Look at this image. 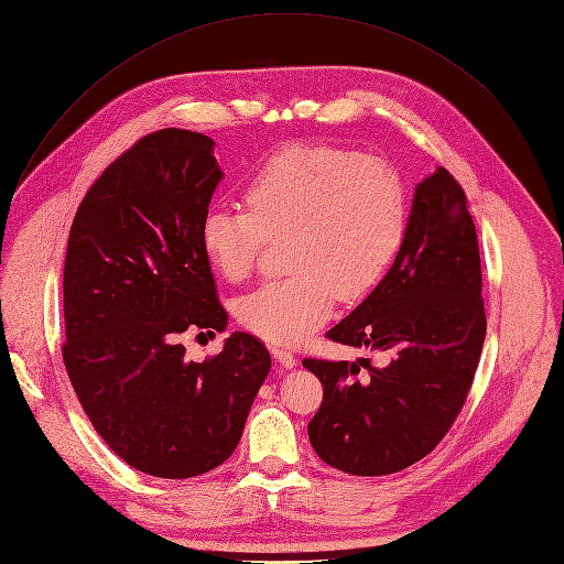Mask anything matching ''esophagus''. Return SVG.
<instances>
[{"instance_id":"obj_1","label":"esophagus","mask_w":564,"mask_h":564,"mask_svg":"<svg viewBox=\"0 0 564 564\" xmlns=\"http://www.w3.org/2000/svg\"><path fill=\"white\" fill-rule=\"evenodd\" d=\"M272 357L283 369H294L296 367V357L285 348H272Z\"/></svg>"}]
</instances>
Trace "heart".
I'll return each mask as SVG.
<instances>
[{"mask_svg": "<svg viewBox=\"0 0 564 564\" xmlns=\"http://www.w3.org/2000/svg\"><path fill=\"white\" fill-rule=\"evenodd\" d=\"M247 212L212 207L199 247L227 281H245L268 240L288 236L292 272L236 303V319L272 344H299L339 299L367 296L391 268L406 229L400 177L380 160L322 145L292 143L242 188Z\"/></svg>", "mask_w": 564, "mask_h": 564, "instance_id": "heart-1", "label": "heart"}]
</instances>
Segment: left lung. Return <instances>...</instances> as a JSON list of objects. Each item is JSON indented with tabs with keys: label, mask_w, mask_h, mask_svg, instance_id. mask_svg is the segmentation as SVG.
Segmentation results:
<instances>
[{
	"label": "left lung",
	"mask_w": 564,
	"mask_h": 564,
	"mask_svg": "<svg viewBox=\"0 0 564 564\" xmlns=\"http://www.w3.org/2000/svg\"><path fill=\"white\" fill-rule=\"evenodd\" d=\"M326 337L384 352L387 362L303 360L324 384L308 425L319 458L380 477L427 456L466 402L486 337L477 229L445 169L416 184L393 265ZM360 366L367 379L356 378Z\"/></svg>",
	"instance_id": "1"
}]
</instances>
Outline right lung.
Listing matches in <instances>:
<instances>
[{"mask_svg":"<svg viewBox=\"0 0 564 564\" xmlns=\"http://www.w3.org/2000/svg\"><path fill=\"white\" fill-rule=\"evenodd\" d=\"M207 134L166 128L110 164L76 212L65 256L63 360L94 430L139 473L188 479L234 454L272 360L231 333L204 362L184 333H223L199 223L225 177Z\"/></svg>","mask_w":564,"mask_h":564,"instance_id":"obj_1","label":"right lung"}]
</instances>
